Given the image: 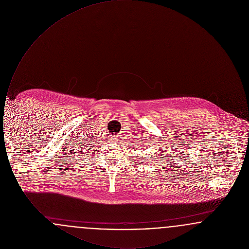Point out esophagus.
Wrapping results in <instances>:
<instances>
[{
    "instance_id": "obj_1",
    "label": "esophagus",
    "mask_w": 249,
    "mask_h": 249,
    "mask_svg": "<svg viewBox=\"0 0 249 249\" xmlns=\"http://www.w3.org/2000/svg\"><path fill=\"white\" fill-rule=\"evenodd\" d=\"M111 140H112V141H113V142H114V143H115V144H116V143H118V142H119V138H112V139H111Z\"/></svg>"
}]
</instances>
